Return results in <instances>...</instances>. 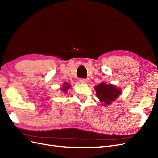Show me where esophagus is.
Wrapping results in <instances>:
<instances>
[{
	"label": "esophagus",
	"instance_id": "1",
	"mask_svg": "<svg viewBox=\"0 0 158 158\" xmlns=\"http://www.w3.org/2000/svg\"><path fill=\"white\" fill-rule=\"evenodd\" d=\"M79 81L81 82V83H87L88 82V80H87L86 79H83V78H81V79H79Z\"/></svg>",
	"mask_w": 158,
	"mask_h": 158
}]
</instances>
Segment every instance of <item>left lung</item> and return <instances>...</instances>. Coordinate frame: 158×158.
<instances>
[{"label": "left lung", "mask_w": 158, "mask_h": 158, "mask_svg": "<svg viewBox=\"0 0 158 158\" xmlns=\"http://www.w3.org/2000/svg\"><path fill=\"white\" fill-rule=\"evenodd\" d=\"M96 96L104 105H108L118 97L120 94V89L117 88L115 85L111 84H106L101 83L95 87Z\"/></svg>", "instance_id": "left-lung-1"}]
</instances>
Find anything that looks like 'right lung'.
<instances>
[{"label": "right lung", "mask_w": 158, "mask_h": 158, "mask_svg": "<svg viewBox=\"0 0 158 158\" xmlns=\"http://www.w3.org/2000/svg\"><path fill=\"white\" fill-rule=\"evenodd\" d=\"M64 88H62V91L66 92V90L70 88V85L69 84V83H64Z\"/></svg>", "instance_id": "add662e5"}]
</instances>
